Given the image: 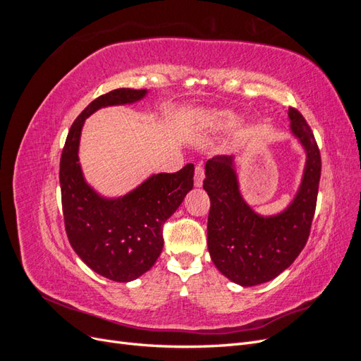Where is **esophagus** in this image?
I'll use <instances>...</instances> for the list:
<instances>
[{
    "mask_svg": "<svg viewBox=\"0 0 361 361\" xmlns=\"http://www.w3.org/2000/svg\"><path fill=\"white\" fill-rule=\"evenodd\" d=\"M203 179H204V169H203V166H199L195 167V173H194V185L197 188H200L202 185H203Z\"/></svg>",
    "mask_w": 361,
    "mask_h": 361,
    "instance_id": "1",
    "label": "esophagus"
}]
</instances>
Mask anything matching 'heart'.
<instances>
[{"label": "heart", "mask_w": 361, "mask_h": 361, "mask_svg": "<svg viewBox=\"0 0 361 361\" xmlns=\"http://www.w3.org/2000/svg\"><path fill=\"white\" fill-rule=\"evenodd\" d=\"M238 114L232 111H214L207 118V125L215 133H226V130L232 129L238 123Z\"/></svg>", "instance_id": "obj_1"}]
</instances>
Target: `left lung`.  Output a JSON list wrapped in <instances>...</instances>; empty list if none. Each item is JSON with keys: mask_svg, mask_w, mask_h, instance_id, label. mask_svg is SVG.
<instances>
[{"mask_svg": "<svg viewBox=\"0 0 361 361\" xmlns=\"http://www.w3.org/2000/svg\"><path fill=\"white\" fill-rule=\"evenodd\" d=\"M290 134L305 152L301 183L279 214L260 215L243 197L233 157H214L204 166L203 188L211 199L207 248L216 269L241 286L276 279L292 265L309 239L321 179V154L310 126L295 108Z\"/></svg>", "mask_w": 361, "mask_h": 361, "instance_id": "left-lung-1", "label": "left lung"}]
</instances>
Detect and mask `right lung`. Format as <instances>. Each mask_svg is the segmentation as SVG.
I'll use <instances>...</instances> for the list:
<instances>
[{
    "label": "right lung",
    "instance_id": "add662e5",
    "mask_svg": "<svg viewBox=\"0 0 361 361\" xmlns=\"http://www.w3.org/2000/svg\"><path fill=\"white\" fill-rule=\"evenodd\" d=\"M147 90L117 89L87 105L72 123L60 159L64 227L75 253L97 274L126 283L155 265L164 239L162 226L192 190L194 166L176 173L152 174L116 199L104 197L87 183L78 157L85 118L105 106L135 104Z\"/></svg>",
    "mask_w": 361,
    "mask_h": 361
}]
</instances>
